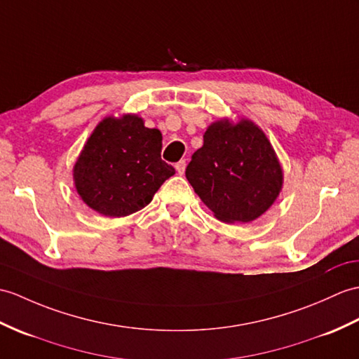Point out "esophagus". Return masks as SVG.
Returning <instances> with one entry per match:
<instances>
[{
    "label": "esophagus",
    "instance_id": "34e87169",
    "mask_svg": "<svg viewBox=\"0 0 359 359\" xmlns=\"http://www.w3.org/2000/svg\"><path fill=\"white\" fill-rule=\"evenodd\" d=\"M185 168H187V162L185 161H180L176 163V171L177 174H180V176H183V172H185Z\"/></svg>",
    "mask_w": 359,
    "mask_h": 359
}]
</instances>
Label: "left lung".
<instances>
[{"mask_svg": "<svg viewBox=\"0 0 359 359\" xmlns=\"http://www.w3.org/2000/svg\"><path fill=\"white\" fill-rule=\"evenodd\" d=\"M196 194L224 223H249L277 200L283 170L269 139L249 119L212 122L187 166Z\"/></svg>", "mask_w": 359, "mask_h": 359, "instance_id": "8db88e82", "label": "left lung"}]
</instances>
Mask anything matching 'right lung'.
<instances>
[{
	"mask_svg": "<svg viewBox=\"0 0 359 359\" xmlns=\"http://www.w3.org/2000/svg\"><path fill=\"white\" fill-rule=\"evenodd\" d=\"M162 133L137 114L108 116L97 123L73 166L78 194L105 217H125L145 208L174 172L161 159Z\"/></svg>",
	"mask_w": 359,
	"mask_h": 359,
	"instance_id": "right-lung-1",
	"label": "right lung"
}]
</instances>
